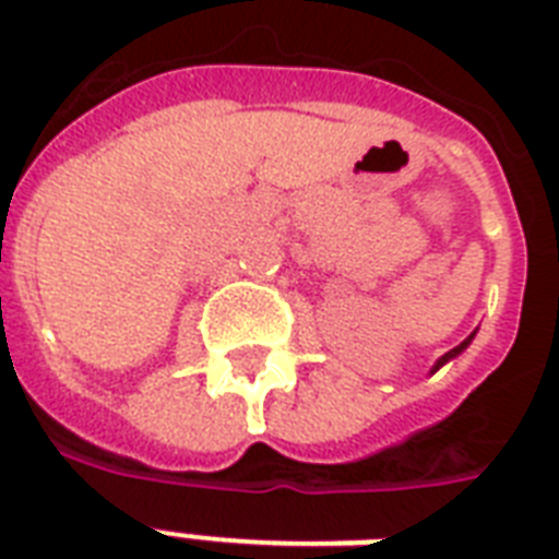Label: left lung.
Returning <instances> with one entry per match:
<instances>
[{
    "mask_svg": "<svg viewBox=\"0 0 559 559\" xmlns=\"http://www.w3.org/2000/svg\"><path fill=\"white\" fill-rule=\"evenodd\" d=\"M473 336H476V331L469 333L467 340L461 342V345H455V348H452V350H447V354H443V357L438 359V362H435V366H432V373L438 371V368H441V366H447V362H450V359H455V357H459V354H464V350H467V345H469V342H473Z\"/></svg>",
    "mask_w": 559,
    "mask_h": 559,
    "instance_id": "obj_1",
    "label": "left lung"
}]
</instances>
